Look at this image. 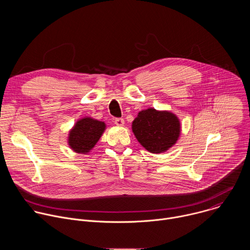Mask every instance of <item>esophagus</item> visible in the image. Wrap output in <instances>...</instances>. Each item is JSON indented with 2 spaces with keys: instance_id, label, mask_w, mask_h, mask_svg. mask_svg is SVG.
<instances>
[{
  "instance_id": "obj_1",
  "label": "esophagus",
  "mask_w": 250,
  "mask_h": 250,
  "mask_svg": "<svg viewBox=\"0 0 250 250\" xmlns=\"http://www.w3.org/2000/svg\"><path fill=\"white\" fill-rule=\"evenodd\" d=\"M115 124L118 126H123L125 125V121H124V119H116Z\"/></svg>"
}]
</instances>
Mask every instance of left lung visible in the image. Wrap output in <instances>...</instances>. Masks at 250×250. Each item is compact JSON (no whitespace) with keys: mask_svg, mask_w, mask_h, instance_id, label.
Instances as JSON below:
<instances>
[{"mask_svg":"<svg viewBox=\"0 0 250 250\" xmlns=\"http://www.w3.org/2000/svg\"><path fill=\"white\" fill-rule=\"evenodd\" d=\"M137 141L151 153H162L172 147L181 133L178 117L169 111L149 108L140 111L131 125Z\"/></svg>","mask_w":250,"mask_h":250,"instance_id":"8db88e82","label":"left lung"}]
</instances>
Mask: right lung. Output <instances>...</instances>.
Here are the masks:
<instances>
[{
  "label": "right lung",
  "instance_id": "1",
  "mask_svg": "<svg viewBox=\"0 0 250 250\" xmlns=\"http://www.w3.org/2000/svg\"><path fill=\"white\" fill-rule=\"evenodd\" d=\"M105 129V124L91 117L76 122L69 130L68 146L76 153L87 154L96 146Z\"/></svg>",
  "mask_w": 250,
  "mask_h": 250
}]
</instances>
